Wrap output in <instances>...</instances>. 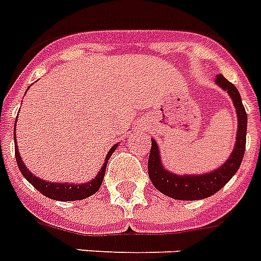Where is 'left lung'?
Masks as SVG:
<instances>
[{
  "mask_svg": "<svg viewBox=\"0 0 261 261\" xmlns=\"http://www.w3.org/2000/svg\"><path fill=\"white\" fill-rule=\"evenodd\" d=\"M215 84L219 85L233 100L236 107L237 119H239V128L236 137L234 149L230 157L225 161L223 165L217 168L215 171L203 174H176L165 169L161 163L159 146L154 139H151V149L147 161V171L153 186L161 192L172 199L177 200H199V199L208 198L215 192H218L229 180L239 171L241 161H243L245 143H247V123L248 116L245 108L241 101V96L237 88L229 83L222 74L217 75Z\"/></svg>",
  "mask_w": 261,
  "mask_h": 261,
  "instance_id": "1",
  "label": "left lung"
}]
</instances>
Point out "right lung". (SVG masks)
Instances as JSON below:
<instances>
[{"label": "right lung", "mask_w": 261, "mask_h": 261, "mask_svg": "<svg viewBox=\"0 0 261 261\" xmlns=\"http://www.w3.org/2000/svg\"><path fill=\"white\" fill-rule=\"evenodd\" d=\"M16 145V149H14V154H16V160H17L18 169L21 172V174L28 180V181L32 184V186L36 188V190L43 194L44 196L50 199H54V200H63V202H69V200H81V199H85L88 196H92L93 194H96L101 186L102 178H104V173H106V168L108 160L112 155L118 145H114L111 147V150L108 151V154L106 157V161L102 164L101 169L96 174V177L92 178L90 181L83 182V184H70V182H51L46 181L43 178H39L38 176H35L34 173H31L28 171V168L24 165L21 160V155L18 153L17 143L14 142Z\"/></svg>", "instance_id": "1"}]
</instances>
